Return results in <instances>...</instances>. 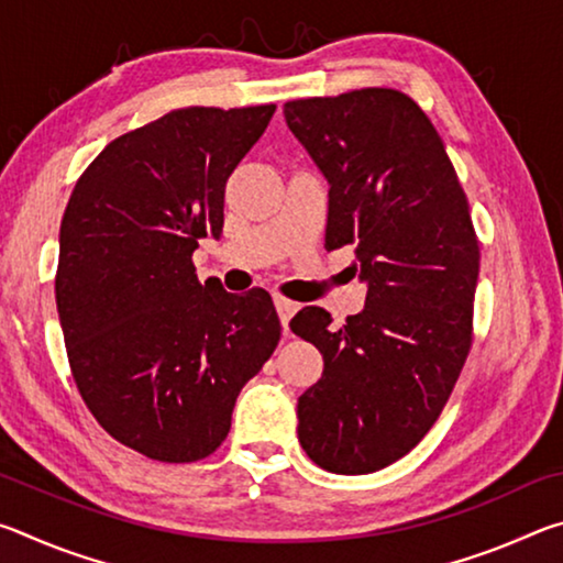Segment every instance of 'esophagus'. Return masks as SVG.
<instances>
[{"label": "esophagus", "instance_id": "obj_1", "mask_svg": "<svg viewBox=\"0 0 563 563\" xmlns=\"http://www.w3.org/2000/svg\"><path fill=\"white\" fill-rule=\"evenodd\" d=\"M275 310H278V316H280V322H283V330L288 332V322H290V318L295 316V312H298V308L300 305L298 302H292V300H288V298H283V295H275Z\"/></svg>", "mask_w": 563, "mask_h": 563}]
</instances>
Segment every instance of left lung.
Listing matches in <instances>:
<instances>
[{
	"label": "left lung",
	"mask_w": 563,
	"mask_h": 563,
	"mask_svg": "<svg viewBox=\"0 0 563 563\" xmlns=\"http://www.w3.org/2000/svg\"><path fill=\"white\" fill-rule=\"evenodd\" d=\"M328 180L325 247H355L365 308L332 328L302 308L290 330L325 360L298 399L305 454L335 474H369L432 430L472 347L479 278L470 203L440 133L395 89L283 107Z\"/></svg>",
	"instance_id": "8db88e82"
}]
</instances>
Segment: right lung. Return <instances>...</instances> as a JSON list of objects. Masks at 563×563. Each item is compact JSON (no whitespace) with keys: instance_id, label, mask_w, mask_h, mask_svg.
<instances>
[{"instance_id":"add662e5","label":"right lung","mask_w":563,"mask_h":563,"mask_svg":"<svg viewBox=\"0 0 563 563\" xmlns=\"http://www.w3.org/2000/svg\"><path fill=\"white\" fill-rule=\"evenodd\" d=\"M275 103L176 109L113 139L76 180L59 231L56 310L74 383L113 440L198 462L280 340L271 295L201 283L198 238L223 233L225 184Z\"/></svg>"}]
</instances>
